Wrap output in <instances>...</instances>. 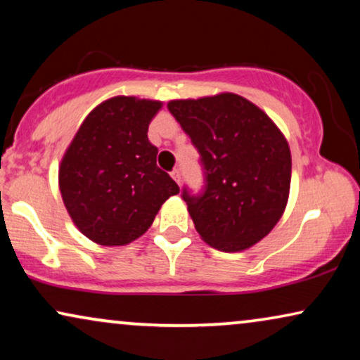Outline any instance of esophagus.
Returning <instances> with one entry per match:
<instances>
[{"label": "esophagus", "instance_id": "1", "mask_svg": "<svg viewBox=\"0 0 360 360\" xmlns=\"http://www.w3.org/2000/svg\"><path fill=\"white\" fill-rule=\"evenodd\" d=\"M170 175H172V179H174L176 184L180 185V181H181V175H180V170L179 169H174L170 172Z\"/></svg>", "mask_w": 360, "mask_h": 360}]
</instances>
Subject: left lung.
Returning <instances> with one entry per match:
<instances>
[{"instance_id": "obj_1", "label": "left lung", "mask_w": 360, "mask_h": 360, "mask_svg": "<svg viewBox=\"0 0 360 360\" xmlns=\"http://www.w3.org/2000/svg\"><path fill=\"white\" fill-rule=\"evenodd\" d=\"M200 154L205 188L181 190L198 234L211 248L238 252L265 238L287 206L292 155L274 121L245 98L221 93L170 101Z\"/></svg>"}]
</instances>
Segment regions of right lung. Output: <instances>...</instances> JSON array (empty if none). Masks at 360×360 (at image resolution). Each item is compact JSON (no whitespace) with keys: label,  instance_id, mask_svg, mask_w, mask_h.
Returning a JSON list of instances; mask_svg holds the SVG:
<instances>
[{"label":"right lung","instance_id":"1","mask_svg":"<svg viewBox=\"0 0 360 360\" xmlns=\"http://www.w3.org/2000/svg\"><path fill=\"white\" fill-rule=\"evenodd\" d=\"M160 101L111 98L73 137L58 169L65 208L78 229L101 245H124L150 228L157 211L180 191L157 167L147 137Z\"/></svg>","mask_w":360,"mask_h":360}]
</instances>
